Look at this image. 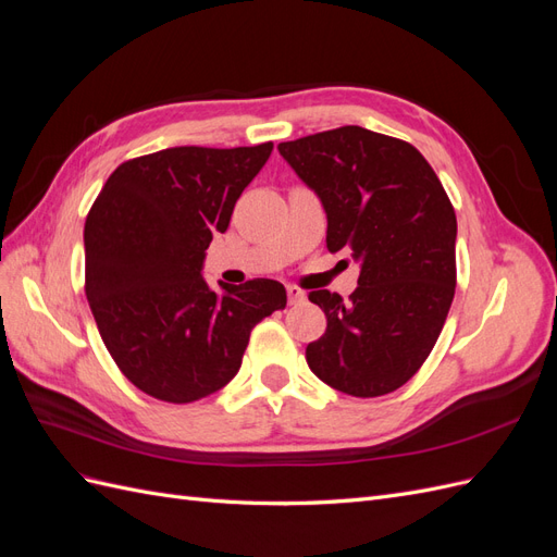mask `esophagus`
<instances>
[{
  "label": "esophagus",
  "instance_id": "esophagus-1",
  "mask_svg": "<svg viewBox=\"0 0 557 557\" xmlns=\"http://www.w3.org/2000/svg\"><path fill=\"white\" fill-rule=\"evenodd\" d=\"M305 290H299L297 285H288V301L290 305H299V301H305Z\"/></svg>",
  "mask_w": 557,
  "mask_h": 557
}]
</instances>
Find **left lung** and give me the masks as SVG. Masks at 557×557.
<instances>
[{
	"label": "left lung",
	"instance_id": "left-lung-1",
	"mask_svg": "<svg viewBox=\"0 0 557 557\" xmlns=\"http://www.w3.org/2000/svg\"><path fill=\"white\" fill-rule=\"evenodd\" d=\"M318 195L327 250L360 264L348 301L309 299L327 330L307 346L311 372L352 397H381L407 383L434 348L455 295L458 221L442 181L418 150L358 125L278 144Z\"/></svg>",
	"mask_w": 557,
	"mask_h": 557
}]
</instances>
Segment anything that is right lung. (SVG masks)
Wrapping results in <instances>:
<instances>
[{"label": "right lung", "instance_id": "right-lung-1", "mask_svg": "<svg viewBox=\"0 0 557 557\" xmlns=\"http://www.w3.org/2000/svg\"><path fill=\"white\" fill-rule=\"evenodd\" d=\"M274 144L176 146L123 162L86 218V295L121 372L146 395L188 404L237 376L250 330L285 309L272 278L201 276L246 185Z\"/></svg>", "mask_w": 557, "mask_h": 557}]
</instances>
